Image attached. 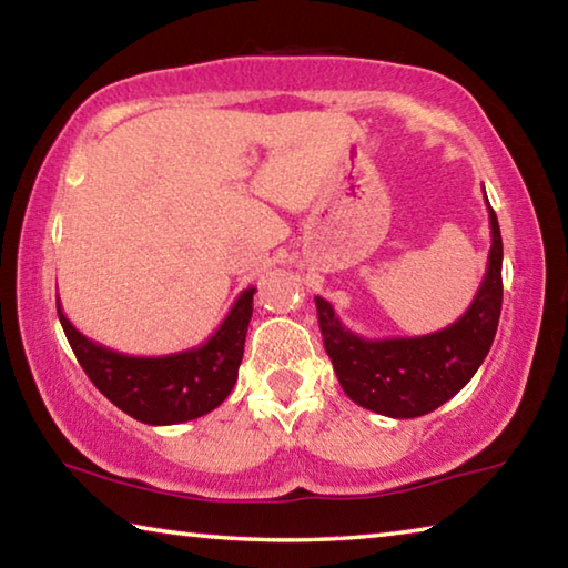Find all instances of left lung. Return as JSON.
Segmentation results:
<instances>
[{
	"label": "left lung",
	"instance_id": "left-lung-1",
	"mask_svg": "<svg viewBox=\"0 0 568 568\" xmlns=\"http://www.w3.org/2000/svg\"><path fill=\"white\" fill-rule=\"evenodd\" d=\"M488 220L491 250L486 275L468 311L444 331L418 338L368 341L353 333L325 297H315L323 345L341 388L353 403L388 418H418L444 406L474 378L491 351L504 301V243L491 205Z\"/></svg>",
	"mask_w": 568,
	"mask_h": 568
}]
</instances>
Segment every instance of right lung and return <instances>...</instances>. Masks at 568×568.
I'll return each mask as SVG.
<instances>
[{
  "label": "right lung",
  "mask_w": 568,
  "mask_h": 568,
  "mask_svg": "<svg viewBox=\"0 0 568 568\" xmlns=\"http://www.w3.org/2000/svg\"><path fill=\"white\" fill-rule=\"evenodd\" d=\"M253 295L255 287L240 293L203 345L155 358L94 343L67 321L60 297L57 315L77 361L104 398L148 426H175L215 410L233 390L253 318Z\"/></svg>",
  "instance_id": "obj_1"
}]
</instances>
